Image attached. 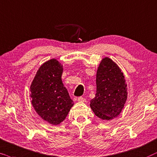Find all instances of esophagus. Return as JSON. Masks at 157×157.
<instances>
[{"label": "esophagus", "mask_w": 157, "mask_h": 157, "mask_svg": "<svg viewBox=\"0 0 157 157\" xmlns=\"http://www.w3.org/2000/svg\"><path fill=\"white\" fill-rule=\"evenodd\" d=\"M77 101L80 102V103H85V102H86V100L82 97H79L77 98Z\"/></svg>", "instance_id": "34e87169"}]
</instances>
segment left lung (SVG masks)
<instances>
[{"instance_id": "1", "label": "left lung", "mask_w": 157, "mask_h": 157, "mask_svg": "<svg viewBox=\"0 0 157 157\" xmlns=\"http://www.w3.org/2000/svg\"><path fill=\"white\" fill-rule=\"evenodd\" d=\"M127 96L124 73L111 59L103 58L96 74V94L90 100L91 109L102 120H111L122 111Z\"/></svg>"}]
</instances>
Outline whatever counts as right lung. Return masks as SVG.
Segmentation results:
<instances>
[{
	"label": "right lung",
	"instance_id": "obj_1",
	"mask_svg": "<svg viewBox=\"0 0 157 157\" xmlns=\"http://www.w3.org/2000/svg\"><path fill=\"white\" fill-rule=\"evenodd\" d=\"M63 65L52 59L41 64L30 87L31 104L43 120L59 125L74 105L62 81Z\"/></svg>",
	"mask_w": 157,
	"mask_h": 157
}]
</instances>
